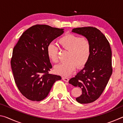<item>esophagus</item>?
I'll list each match as a JSON object with an SVG mask.
<instances>
[{
	"label": "esophagus",
	"mask_w": 123,
	"mask_h": 123,
	"mask_svg": "<svg viewBox=\"0 0 123 123\" xmlns=\"http://www.w3.org/2000/svg\"><path fill=\"white\" fill-rule=\"evenodd\" d=\"M62 80L66 82H68V81H69V79L66 78V77H62Z\"/></svg>",
	"instance_id": "obj_1"
}]
</instances>
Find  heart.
<instances>
[{"label":"heart","instance_id":"1","mask_svg":"<svg viewBox=\"0 0 123 123\" xmlns=\"http://www.w3.org/2000/svg\"><path fill=\"white\" fill-rule=\"evenodd\" d=\"M62 48L68 50L67 59L63 63H60L54 68L57 74L68 76L75 69L84 66L88 62L91 54V44L88 39L73 34H67L59 39ZM48 57L54 63L58 62V48L53 43L47 46Z\"/></svg>","mask_w":123,"mask_h":123}]
</instances>
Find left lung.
I'll return each mask as SVG.
<instances>
[{
  "label": "left lung",
  "instance_id": "obj_1",
  "mask_svg": "<svg viewBox=\"0 0 123 123\" xmlns=\"http://www.w3.org/2000/svg\"><path fill=\"white\" fill-rule=\"evenodd\" d=\"M72 32L88 39L91 44V54L84 68L70 79L69 83L81 88L82 94L76 98L78 103H91L100 96L112 75L111 47L105 35L95 28H74Z\"/></svg>",
  "mask_w": 123,
  "mask_h": 123
}]
</instances>
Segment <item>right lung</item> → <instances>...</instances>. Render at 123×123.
Returning <instances> with one entry per match:
<instances>
[{
    "instance_id": "1",
    "label": "right lung",
    "mask_w": 123,
    "mask_h": 123,
    "mask_svg": "<svg viewBox=\"0 0 123 123\" xmlns=\"http://www.w3.org/2000/svg\"><path fill=\"white\" fill-rule=\"evenodd\" d=\"M63 29L36 25L25 31L14 46L11 60L14 81L27 99L39 101L45 98L56 81L61 77L48 73L52 68L47 46L63 34Z\"/></svg>"
}]
</instances>
